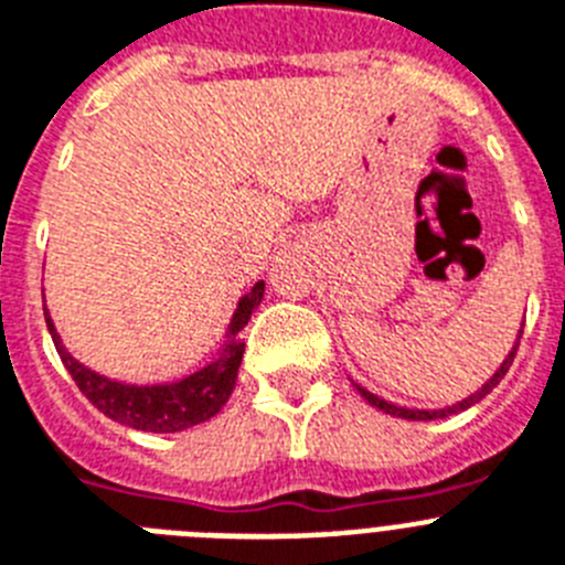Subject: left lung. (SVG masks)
Segmentation results:
<instances>
[{"label": "left lung", "mask_w": 565, "mask_h": 565, "mask_svg": "<svg viewBox=\"0 0 565 565\" xmlns=\"http://www.w3.org/2000/svg\"><path fill=\"white\" fill-rule=\"evenodd\" d=\"M521 333H523V326H521V331H518V339H515V344H512V351H509L507 359H503V362H501V367H498V371L492 373V376H489L487 382H483L476 393H469L467 398H461V402L450 404V407H441V411H411V407H398V404L384 402V398H379L376 393L364 391L362 384H356V382H353V379H351V382H353V387H356V391L362 393L364 402L373 404V407H379V411H382V413H391V416H396V418H407V422H433V418H447V416H452V413L467 411V407H472V404L481 402V398L487 396V393L495 391L498 382H501V379L507 376V371H509V367H512V362H515L518 344H521Z\"/></svg>", "instance_id": "1"}]
</instances>
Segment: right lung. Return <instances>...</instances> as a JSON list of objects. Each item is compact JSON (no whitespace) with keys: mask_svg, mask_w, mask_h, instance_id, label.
Masks as SVG:
<instances>
[{"mask_svg":"<svg viewBox=\"0 0 565 565\" xmlns=\"http://www.w3.org/2000/svg\"><path fill=\"white\" fill-rule=\"evenodd\" d=\"M263 291H266V282L259 279V282H254L252 291L239 299L237 311H234L232 322H228L226 342H223V348L212 362L203 364L201 371L167 384H124L89 371L87 364L70 356L67 348L62 344V337L56 333L53 319H50L47 308H44V319H47V331L53 337V344H56L67 373L78 384V391L96 404L104 416H109L118 424H127L132 430L178 433L194 427V424L209 422L228 402L234 382H237L243 351H246V342H239V331L248 326L252 311L263 299Z\"/></svg>","mask_w":565,"mask_h":565,"instance_id":"1","label":"right lung"}]
</instances>
